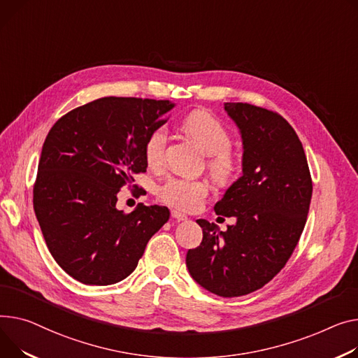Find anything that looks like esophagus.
Returning a JSON list of instances; mask_svg holds the SVG:
<instances>
[{
  "mask_svg": "<svg viewBox=\"0 0 358 358\" xmlns=\"http://www.w3.org/2000/svg\"><path fill=\"white\" fill-rule=\"evenodd\" d=\"M171 217H173V219H176V220H178V222L187 220V216H185V214H182V213H181V211H178V210H173V211H171Z\"/></svg>",
  "mask_w": 358,
  "mask_h": 358,
  "instance_id": "esophagus-1",
  "label": "esophagus"
}]
</instances>
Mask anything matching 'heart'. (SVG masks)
I'll return each instance as SVG.
<instances>
[{
    "mask_svg": "<svg viewBox=\"0 0 358 358\" xmlns=\"http://www.w3.org/2000/svg\"><path fill=\"white\" fill-rule=\"evenodd\" d=\"M182 131L193 138L208 155L207 169L214 180L229 182L237 171V159L230 151L231 135L227 128L211 113L194 110L181 121ZM169 132L164 127L152 129L144 142V157L152 169H159L165 159ZM208 196V184L204 180L170 177L157 188V197L166 206L181 211H194L201 207Z\"/></svg>",
    "mask_w": 358,
    "mask_h": 358,
    "instance_id": "b5f03b06",
    "label": "heart"
}]
</instances>
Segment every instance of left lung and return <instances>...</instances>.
Here are the masks:
<instances>
[{
  "label": "left lung",
  "mask_w": 358,
  "mask_h": 358,
  "mask_svg": "<svg viewBox=\"0 0 358 358\" xmlns=\"http://www.w3.org/2000/svg\"><path fill=\"white\" fill-rule=\"evenodd\" d=\"M224 109L243 139V176L214 206L219 216H236L220 231L199 219L203 241L187 252L189 275L223 298L265 287L287 265L306 223L313 178L301 141L278 112L242 102Z\"/></svg>",
  "instance_id": "8db88e82"
}]
</instances>
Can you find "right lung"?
<instances>
[{"mask_svg": "<svg viewBox=\"0 0 358 358\" xmlns=\"http://www.w3.org/2000/svg\"><path fill=\"white\" fill-rule=\"evenodd\" d=\"M170 101L108 96L63 115L43 144L33 188L36 217L59 266L85 285L129 276L170 219L164 206L116 208L119 189L147 173L144 142L166 122ZM142 196L144 188H138ZM134 192V193H135Z\"/></svg>", "mask_w": 358, "mask_h": 358, "instance_id": "add662e5", "label": "right lung"}]
</instances>
